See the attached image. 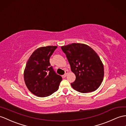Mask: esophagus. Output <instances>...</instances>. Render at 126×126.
Segmentation results:
<instances>
[{
  "label": "esophagus",
  "instance_id": "esophagus-1",
  "mask_svg": "<svg viewBox=\"0 0 126 126\" xmlns=\"http://www.w3.org/2000/svg\"><path fill=\"white\" fill-rule=\"evenodd\" d=\"M68 70H66V71L65 72V74H64L63 75V78H66V76H67V74H68Z\"/></svg>",
  "mask_w": 126,
  "mask_h": 126
}]
</instances>
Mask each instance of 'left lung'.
Wrapping results in <instances>:
<instances>
[{"mask_svg":"<svg viewBox=\"0 0 126 126\" xmlns=\"http://www.w3.org/2000/svg\"><path fill=\"white\" fill-rule=\"evenodd\" d=\"M70 64L76 79L72 83L74 89L81 93L95 91L103 81V64L93 48L81 43L61 47Z\"/></svg>","mask_w":126,"mask_h":126,"instance_id":"obj_1","label":"left lung"}]
</instances>
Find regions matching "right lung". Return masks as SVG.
Returning <instances> with one entry per match:
<instances>
[{
  "instance_id": "add662e5",
  "label": "right lung",
  "mask_w": 126,
  "mask_h": 126,
  "mask_svg": "<svg viewBox=\"0 0 126 126\" xmlns=\"http://www.w3.org/2000/svg\"><path fill=\"white\" fill-rule=\"evenodd\" d=\"M56 46L36 50L27 61L24 72V82L29 90L36 96L44 97L58 90L62 77L51 66L50 58Z\"/></svg>"
}]
</instances>
